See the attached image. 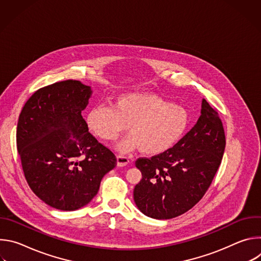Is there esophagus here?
<instances>
[{
	"label": "esophagus",
	"instance_id": "obj_1",
	"mask_svg": "<svg viewBox=\"0 0 261 261\" xmlns=\"http://www.w3.org/2000/svg\"><path fill=\"white\" fill-rule=\"evenodd\" d=\"M117 163H118V166L124 167V166H126V165L129 163V159H128L127 157H125V156L119 155V156L117 157Z\"/></svg>",
	"mask_w": 261,
	"mask_h": 261
}]
</instances>
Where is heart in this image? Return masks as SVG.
Here are the masks:
<instances>
[{"instance_id": "b5f03b06", "label": "heart", "mask_w": 261, "mask_h": 261, "mask_svg": "<svg viewBox=\"0 0 261 261\" xmlns=\"http://www.w3.org/2000/svg\"><path fill=\"white\" fill-rule=\"evenodd\" d=\"M87 125L103 141H114L128 129L131 134L118 144L121 153L139 148L148 156L161 155L175 146L190 125L188 110L153 93H126L114 106L98 104L87 115Z\"/></svg>"}]
</instances>
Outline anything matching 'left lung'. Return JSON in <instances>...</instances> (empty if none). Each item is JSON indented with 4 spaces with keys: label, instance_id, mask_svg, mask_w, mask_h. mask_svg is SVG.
I'll return each mask as SVG.
<instances>
[{
    "label": "left lung",
    "instance_id": "left-lung-1",
    "mask_svg": "<svg viewBox=\"0 0 261 261\" xmlns=\"http://www.w3.org/2000/svg\"><path fill=\"white\" fill-rule=\"evenodd\" d=\"M225 144L218 113L202 99L199 119L175 146L151 159L136 160L142 174L133 191L138 210L159 220L188 212L208 189Z\"/></svg>",
    "mask_w": 261,
    "mask_h": 261
}]
</instances>
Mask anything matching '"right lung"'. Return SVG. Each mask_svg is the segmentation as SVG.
<instances>
[{
	"label": "right lung",
	"instance_id": "1",
	"mask_svg": "<svg viewBox=\"0 0 261 261\" xmlns=\"http://www.w3.org/2000/svg\"><path fill=\"white\" fill-rule=\"evenodd\" d=\"M92 89L64 81L35 92L19 115L16 144L32 191L51 207L75 211L98 193L114 153L89 132L82 111Z\"/></svg>",
	"mask_w": 261,
	"mask_h": 261
}]
</instances>
